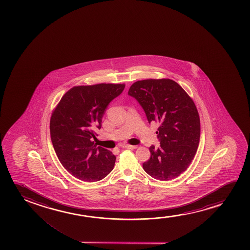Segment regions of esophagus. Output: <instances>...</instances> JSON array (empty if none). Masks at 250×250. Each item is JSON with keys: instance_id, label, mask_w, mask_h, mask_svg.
<instances>
[{"instance_id": "34e87169", "label": "esophagus", "mask_w": 250, "mask_h": 250, "mask_svg": "<svg viewBox=\"0 0 250 250\" xmlns=\"http://www.w3.org/2000/svg\"><path fill=\"white\" fill-rule=\"evenodd\" d=\"M122 147L124 148H129V149H134V148H137V146H134V145H130V144H123Z\"/></svg>"}]
</instances>
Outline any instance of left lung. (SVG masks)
Listing matches in <instances>:
<instances>
[{"instance_id": "1", "label": "left lung", "mask_w": 250, "mask_h": 250, "mask_svg": "<svg viewBox=\"0 0 250 250\" xmlns=\"http://www.w3.org/2000/svg\"><path fill=\"white\" fill-rule=\"evenodd\" d=\"M128 95L143 106L147 121L159 124L161 145L149 147L151 156L143 165L152 178L168 181L188 167L197 151L201 123L194 101L178 83L169 79L134 83Z\"/></svg>"}]
</instances>
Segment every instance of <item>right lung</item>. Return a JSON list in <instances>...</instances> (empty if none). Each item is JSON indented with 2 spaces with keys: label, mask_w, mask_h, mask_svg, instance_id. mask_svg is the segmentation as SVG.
Returning a JSON list of instances; mask_svg holds the SVG:
<instances>
[{
  "label": "right lung",
  "mask_w": 250,
  "mask_h": 250,
  "mask_svg": "<svg viewBox=\"0 0 250 250\" xmlns=\"http://www.w3.org/2000/svg\"><path fill=\"white\" fill-rule=\"evenodd\" d=\"M125 83L79 85L69 89L52 113L50 135L55 153L65 170L82 181L102 180L112 171L116 157L96 147V130L112 100Z\"/></svg>",
  "instance_id": "right-lung-1"
}]
</instances>
